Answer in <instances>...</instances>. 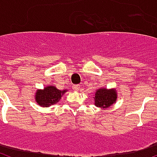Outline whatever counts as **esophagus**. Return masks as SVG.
<instances>
[{
    "instance_id": "1",
    "label": "esophagus",
    "mask_w": 157,
    "mask_h": 157,
    "mask_svg": "<svg viewBox=\"0 0 157 157\" xmlns=\"http://www.w3.org/2000/svg\"><path fill=\"white\" fill-rule=\"evenodd\" d=\"M72 89H73L74 90L78 91L81 88H80V86H79V85H73V86H72Z\"/></svg>"
}]
</instances>
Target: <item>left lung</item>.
Here are the masks:
<instances>
[{
	"instance_id": "1",
	"label": "left lung",
	"mask_w": 157,
	"mask_h": 157,
	"mask_svg": "<svg viewBox=\"0 0 157 157\" xmlns=\"http://www.w3.org/2000/svg\"><path fill=\"white\" fill-rule=\"evenodd\" d=\"M94 105L101 109L111 107L117 102V92L115 88H98L94 95Z\"/></svg>"
}]
</instances>
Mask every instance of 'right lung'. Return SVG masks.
Instances as JSON below:
<instances>
[{
	"label": "right lung",
	"instance_id": "1",
	"mask_svg": "<svg viewBox=\"0 0 157 157\" xmlns=\"http://www.w3.org/2000/svg\"><path fill=\"white\" fill-rule=\"evenodd\" d=\"M67 90H60L56 86H47L43 90H36L35 93V101L39 106L42 107H49L59 103L62 96L66 93Z\"/></svg>",
	"mask_w": 157,
	"mask_h": 157
}]
</instances>
